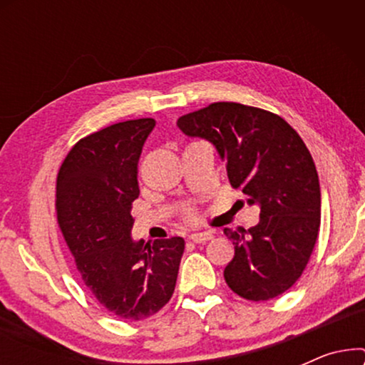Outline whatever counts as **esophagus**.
I'll return each mask as SVG.
<instances>
[{
    "label": "esophagus",
    "mask_w": 365,
    "mask_h": 365,
    "mask_svg": "<svg viewBox=\"0 0 365 365\" xmlns=\"http://www.w3.org/2000/svg\"><path fill=\"white\" fill-rule=\"evenodd\" d=\"M189 239H191L192 242L201 244V242H207V241H211V239H212V234H211V232H207V231H204V232H192V234H189Z\"/></svg>",
    "instance_id": "34e87169"
}]
</instances>
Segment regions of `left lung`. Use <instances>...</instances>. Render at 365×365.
I'll return each instance as SVG.
<instances>
[{"label":"left lung","instance_id":"1","mask_svg":"<svg viewBox=\"0 0 365 365\" xmlns=\"http://www.w3.org/2000/svg\"><path fill=\"white\" fill-rule=\"evenodd\" d=\"M178 128L211 143L231 186L261 209L247 231L224 229L234 244L227 286L247 301L281 296L306 269L321 226V186L306 144L281 116L239 103L184 114Z\"/></svg>","mask_w":365,"mask_h":365}]
</instances>
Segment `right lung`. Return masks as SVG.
I'll return each mask as SVG.
<instances>
[{"label": "right lung", "mask_w": 365, "mask_h": 365, "mask_svg": "<svg viewBox=\"0 0 365 365\" xmlns=\"http://www.w3.org/2000/svg\"><path fill=\"white\" fill-rule=\"evenodd\" d=\"M153 118L113 124L74 144L56 181L58 224L96 301L114 316L141 321L171 299L184 239L143 246L131 236L139 196L138 161Z\"/></svg>", "instance_id": "right-lung-1"}]
</instances>
